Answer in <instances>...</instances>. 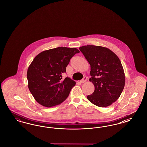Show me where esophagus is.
<instances>
[{"label":"esophagus","instance_id":"obj_1","mask_svg":"<svg viewBox=\"0 0 147 147\" xmlns=\"http://www.w3.org/2000/svg\"><path fill=\"white\" fill-rule=\"evenodd\" d=\"M86 80H87V77H84L83 79H82L81 80H80V83H83L86 82Z\"/></svg>","mask_w":147,"mask_h":147}]
</instances>
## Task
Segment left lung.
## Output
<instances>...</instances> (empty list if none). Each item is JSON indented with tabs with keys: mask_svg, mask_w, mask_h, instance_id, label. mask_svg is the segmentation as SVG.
I'll return each mask as SVG.
<instances>
[{
	"mask_svg": "<svg viewBox=\"0 0 147 147\" xmlns=\"http://www.w3.org/2000/svg\"><path fill=\"white\" fill-rule=\"evenodd\" d=\"M79 49L90 65L89 81L95 86L88 100L100 107L111 105L120 96L125 84L124 70L119 57L102 46L87 45Z\"/></svg>",
	"mask_w": 147,
	"mask_h": 147,
	"instance_id": "left-lung-1",
	"label": "left lung"
}]
</instances>
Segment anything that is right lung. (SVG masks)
<instances>
[{"instance_id":"1","label":"right lung","mask_w":147,"mask_h":147,"mask_svg":"<svg viewBox=\"0 0 147 147\" xmlns=\"http://www.w3.org/2000/svg\"><path fill=\"white\" fill-rule=\"evenodd\" d=\"M79 51L76 48L57 47L44 51L36 56L27 72L29 90L40 105L51 107L59 105L68 96L75 81L62 74L71 57Z\"/></svg>"}]
</instances>
